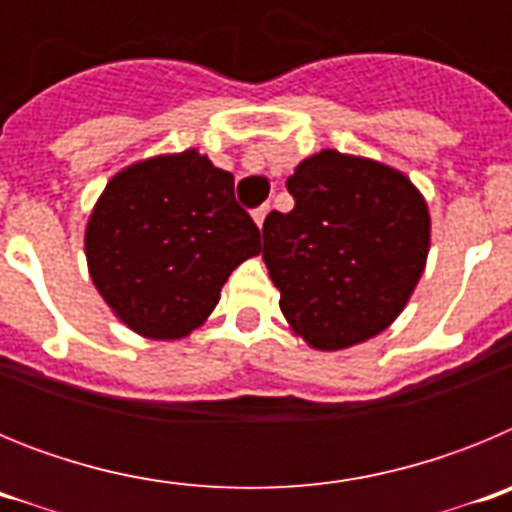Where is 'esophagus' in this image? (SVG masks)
Returning <instances> with one entry per match:
<instances>
[{
    "mask_svg": "<svg viewBox=\"0 0 512 512\" xmlns=\"http://www.w3.org/2000/svg\"><path fill=\"white\" fill-rule=\"evenodd\" d=\"M269 210H271V205H261V207H256V210H253V220H256V225H259V228L264 225Z\"/></svg>",
    "mask_w": 512,
    "mask_h": 512,
    "instance_id": "obj_1",
    "label": "esophagus"
}]
</instances>
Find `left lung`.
Wrapping results in <instances>:
<instances>
[{"label": "left lung", "instance_id": "obj_1", "mask_svg": "<svg viewBox=\"0 0 512 512\" xmlns=\"http://www.w3.org/2000/svg\"><path fill=\"white\" fill-rule=\"evenodd\" d=\"M287 189L295 210L264 220V261L284 318L323 351L374 338L425 269V200L397 169L338 151L305 158Z\"/></svg>", "mask_w": 512, "mask_h": 512}]
</instances>
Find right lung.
Returning a JSON list of instances; mask_svg holds the SVG:
<instances>
[{
    "label": "right lung",
    "mask_w": 512,
    "mask_h": 512,
    "mask_svg": "<svg viewBox=\"0 0 512 512\" xmlns=\"http://www.w3.org/2000/svg\"><path fill=\"white\" fill-rule=\"evenodd\" d=\"M233 189V174L197 151L112 176L84 246L94 287L130 330L156 341L189 336L215 310L230 271L261 251Z\"/></svg>",
    "instance_id": "1"
}]
</instances>
